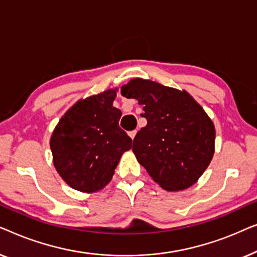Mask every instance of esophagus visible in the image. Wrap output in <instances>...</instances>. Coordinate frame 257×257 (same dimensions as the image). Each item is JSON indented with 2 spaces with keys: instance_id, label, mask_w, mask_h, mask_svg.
<instances>
[{
  "instance_id": "1",
  "label": "esophagus",
  "mask_w": 257,
  "mask_h": 257,
  "mask_svg": "<svg viewBox=\"0 0 257 257\" xmlns=\"http://www.w3.org/2000/svg\"><path fill=\"white\" fill-rule=\"evenodd\" d=\"M136 135H137L136 130H133V131H130V132H128V136H130V138H131V139H135Z\"/></svg>"
}]
</instances>
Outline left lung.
<instances>
[{
    "label": "left lung",
    "mask_w": 257,
    "mask_h": 257,
    "mask_svg": "<svg viewBox=\"0 0 257 257\" xmlns=\"http://www.w3.org/2000/svg\"><path fill=\"white\" fill-rule=\"evenodd\" d=\"M120 92L138 100L147 119L133 140L138 163L166 191L194 185L215 151V127L201 105L187 91L143 78L131 79Z\"/></svg>",
    "instance_id": "obj_1"
}]
</instances>
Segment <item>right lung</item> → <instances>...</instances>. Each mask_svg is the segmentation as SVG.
<instances>
[{
  "mask_svg": "<svg viewBox=\"0 0 257 257\" xmlns=\"http://www.w3.org/2000/svg\"><path fill=\"white\" fill-rule=\"evenodd\" d=\"M118 89L79 99L59 119L50 138L54 166L70 187L94 193L111 181L132 139L119 127Z\"/></svg>",
  "mask_w": 257,
  "mask_h": 257,
  "instance_id": "add662e5",
  "label": "right lung"
}]
</instances>
